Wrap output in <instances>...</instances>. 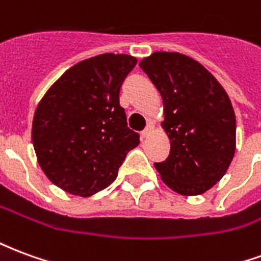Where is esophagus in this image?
I'll return each instance as SVG.
<instances>
[{
	"instance_id": "1",
	"label": "esophagus",
	"mask_w": 261,
	"mask_h": 261,
	"mask_svg": "<svg viewBox=\"0 0 261 261\" xmlns=\"http://www.w3.org/2000/svg\"><path fill=\"white\" fill-rule=\"evenodd\" d=\"M152 130H153V123H151V121H149V123L147 124V127H145V128L141 131L142 138H145V137L149 136V134H151V131H152Z\"/></svg>"
}]
</instances>
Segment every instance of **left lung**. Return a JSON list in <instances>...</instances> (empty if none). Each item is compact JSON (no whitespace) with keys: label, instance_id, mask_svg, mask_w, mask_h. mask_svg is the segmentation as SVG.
Masks as SVG:
<instances>
[{"label":"left lung","instance_id":"left-lung-1","mask_svg":"<svg viewBox=\"0 0 261 261\" xmlns=\"http://www.w3.org/2000/svg\"><path fill=\"white\" fill-rule=\"evenodd\" d=\"M162 96L170 140L169 156L155 169L183 196L210 190L229 168L236 145V120L229 96L196 60L156 51L140 63Z\"/></svg>","mask_w":261,"mask_h":261}]
</instances>
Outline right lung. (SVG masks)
<instances>
[{
	"label": "right lung",
	"mask_w": 261,
	"mask_h": 261,
	"mask_svg": "<svg viewBox=\"0 0 261 261\" xmlns=\"http://www.w3.org/2000/svg\"><path fill=\"white\" fill-rule=\"evenodd\" d=\"M136 64L137 59L127 54L84 60L43 96L33 117L32 141L37 162L56 186L81 197L100 192L140 144L119 100Z\"/></svg>",
	"instance_id": "1"
}]
</instances>
